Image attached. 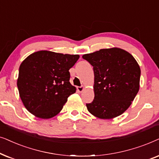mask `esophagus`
Here are the masks:
<instances>
[{"label": "esophagus", "instance_id": "obj_1", "mask_svg": "<svg viewBox=\"0 0 159 159\" xmlns=\"http://www.w3.org/2000/svg\"><path fill=\"white\" fill-rule=\"evenodd\" d=\"M84 89V86H78L77 87V90L78 92H82Z\"/></svg>", "mask_w": 159, "mask_h": 159}]
</instances>
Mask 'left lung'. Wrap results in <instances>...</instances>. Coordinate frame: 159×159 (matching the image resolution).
I'll return each instance as SVG.
<instances>
[{
  "mask_svg": "<svg viewBox=\"0 0 159 159\" xmlns=\"http://www.w3.org/2000/svg\"><path fill=\"white\" fill-rule=\"evenodd\" d=\"M93 66L94 99L89 112L111 119L129 108L139 89L140 67L134 57L119 48H103L82 56Z\"/></svg>",
  "mask_w": 159,
  "mask_h": 159,
  "instance_id": "1",
  "label": "left lung"
}]
</instances>
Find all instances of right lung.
Returning <instances> with one entry per match:
<instances>
[{"label":"right lung","instance_id":"add662e5","mask_svg":"<svg viewBox=\"0 0 159 159\" xmlns=\"http://www.w3.org/2000/svg\"><path fill=\"white\" fill-rule=\"evenodd\" d=\"M79 57L39 51L21 63L17 87L23 104L30 113L48 119L62 111L68 97L76 91L70 83L69 70Z\"/></svg>","mask_w":159,"mask_h":159}]
</instances>
